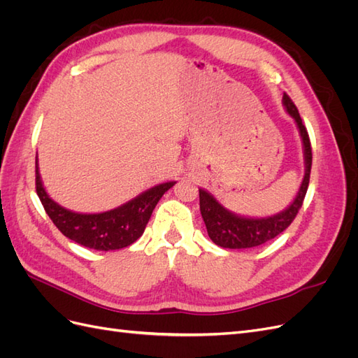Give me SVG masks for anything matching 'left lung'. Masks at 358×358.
<instances>
[{"instance_id": "left-lung-1", "label": "left lung", "mask_w": 358, "mask_h": 358, "mask_svg": "<svg viewBox=\"0 0 358 358\" xmlns=\"http://www.w3.org/2000/svg\"><path fill=\"white\" fill-rule=\"evenodd\" d=\"M282 104L287 113L294 119V122L299 128V134L303 145V157H305V176H303L296 197L292 199V201L287 208L284 210H280L279 213L264 216V218H252V216L237 215L229 210L224 208L208 189L199 188L200 212L206 224V229H208L210 241L215 245L229 249H243L263 245L282 233L292 222V220L296 218L299 209L301 208L308 191L312 167L310 140L306 131V127L301 122L297 107L291 101L287 94H284L282 96Z\"/></svg>"}]
</instances>
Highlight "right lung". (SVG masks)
I'll use <instances>...</instances> for the list:
<instances>
[{
  "mask_svg": "<svg viewBox=\"0 0 358 358\" xmlns=\"http://www.w3.org/2000/svg\"><path fill=\"white\" fill-rule=\"evenodd\" d=\"M175 183L176 180L158 183L137 197L106 212H74L62 208L49 196L38 171V157H36L37 196L49 218L69 239L96 251H113L134 243L143 234L159 199Z\"/></svg>",
  "mask_w": 358,
  "mask_h": 358,
  "instance_id": "right-lung-1",
  "label": "right lung"
}]
</instances>
